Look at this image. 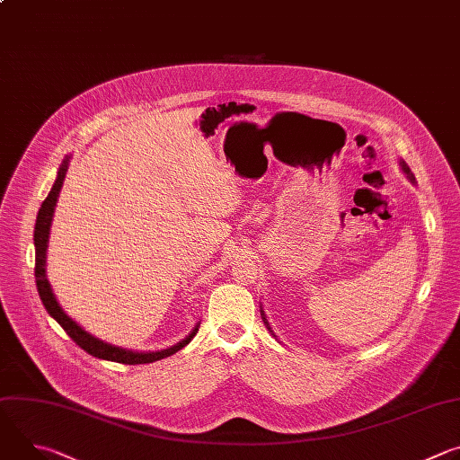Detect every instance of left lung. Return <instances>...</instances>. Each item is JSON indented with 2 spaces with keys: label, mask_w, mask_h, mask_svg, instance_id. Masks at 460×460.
<instances>
[{
  "label": "left lung",
  "mask_w": 460,
  "mask_h": 460,
  "mask_svg": "<svg viewBox=\"0 0 460 460\" xmlns=\"http://www.w3.org/2000/svg\"><path fill=\"white\" fill-rule=\"evenodd\" d=\"M402 169H404V171H406V172H408V174H410V169H408V167H406V164H402Z\"/></svg>",
  "instance_id": "left-lung-1"
}]
</instances>
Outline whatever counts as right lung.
<instances>
[{"mask_svg": "<svg viewBox=\"0 0 460 460\" xmlns=\"http://www.w3.org/2000/svg\"><path fill=\"white\" fill-rule=\"evenodd\" d=\"M65 174H67V162H63V165L59 167L58 178L49 192L47 199L43 200L38 218H36V227H34V245H36V266H34V277H36V286H38V293L40 298L45 305V309L49 311V314L63 327V332L67 333L84 351H87L89 355L96 357V358H103V360H112V362H119V364H128V366H135V364H151L156 360H162L165 357L174 355L176 351H180L181 348H185L190 339L199 333V325L194 327L192 333L183 339L180 344L164 349V351H156V353H135V351H127L121 348H114L111 344H105L94 337H91L89 333H85L82 327L69 318L67 314L63 313V309L59 307V304L54 298V293L50 289V284L47 280L45 275V254H47V242H49V231H50V222H52V215H54V208L58 202V194L61 190Z\"/></svg>", "mask_w": 460, "mask_h": 460, "instance_id": "add662e5", "label": "right lung"}]
</instances>
